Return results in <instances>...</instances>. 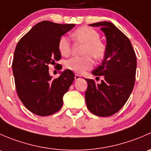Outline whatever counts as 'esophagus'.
<instances>
[{
  "mask_svg": "<svg viewBox=\"0 0 151 151\" xmlns=\"http://www.w3.org/2000/svg\"><path fill=\"white\" fill-rule=\"evenodd\" d=\"M80 79H81V76L79 75V74H75V76H74V80L77 81V80H80Z\"/></svg>",
  "mask_w": 151,
  "mask_h": 151,
  "instance_id": "1",
  "label": "esophagus"
}]
</instances>
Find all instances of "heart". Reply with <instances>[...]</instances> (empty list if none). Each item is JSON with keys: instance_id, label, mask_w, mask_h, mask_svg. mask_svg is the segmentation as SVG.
I'll use <instances>...</instances> for the list:
<instances>
[{"instance_id": "obj_1", "label": "heart", "mask_w": 151, "mask_h": 151, "mask_svg": "<svg viewBox=\"0 0 151 151\" xmlns=\"http://www.w3.org/2000/svg\"><path fill=\"white\" fill-rule=\"evenodd\" d=\"M73 40L79 43L84 44L85 48L83 57H73L65 62L67 69L77 73L83 74L87 70H90L93 66V60H101L106 53V45L100 40V35L98 32L90 27L83 26L76 29L71 33ZM58 49L63 56L67 57L71 54V46L68 38L62 36L58 41ZM90 55L89 56V55Z\"/></svg>"}]
</instances>
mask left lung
Instances as JSON below:
<instances>
[{
  "instance_id": "8db88e82",
  "label": "left lung",
  "mask_w": 151,
  "mask_h": 151,
  "mask_svg": "<svg viewBox=\"0 0 151 151\" xmlns=\"http://www.w3.org/2000/svg\"><path fill=\"white\" fill-rule=\"evenodd\" d=\"M100 27L106 38V53L101 65L92 71L103 76L100 84L85 79L88 86L85 92L88 109L94 115L108 117L118 112L130 96L135 83L137 58L129 38L109 22L91 24Z\"/></svg>"
}]
</instances>
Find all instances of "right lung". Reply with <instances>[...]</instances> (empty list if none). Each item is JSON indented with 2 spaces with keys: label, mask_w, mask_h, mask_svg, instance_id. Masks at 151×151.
Here are the masks:
<instances>
[{
  "label": "right lung",
  "mask_w": 151,
  "mask_h": 151,
  "mask_svg": "<svg viewBox=\"0 0 151 151\" xmlns=\"http://www.w3.org/2000/svg\"><path fill=\"white\" fill-rule=\"evenodd\" d=\"M74 26L42 21L22 36L15 48L12 70L17 93L24 106L39 116L60 110L63 95L74 81V73L68 69L52 79L49 65L61 58L59 39Z\"/></svg>",
  "instance_id": "add662e5"
}]
</instances>
